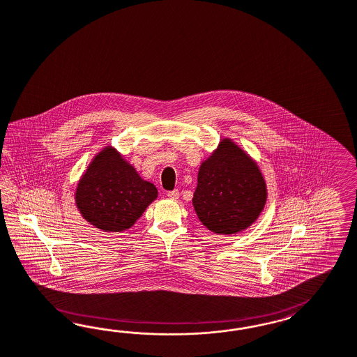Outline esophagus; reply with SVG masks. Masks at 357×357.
Segmentation results:
<instances>
[{
	"label": "esophagus",
	"mask_w": 357,
	"mask_h": 357,
	"mask_svg": "<svg viewBox=\"0 0 357 357\" xmlns=\"http://www.w3.org/2000/svg\"><path fill=\"white\" fill-rule=\"evenodd\" d=\"M167 196H169V199H172V200H176V199L179 197V191H178V190L169 191V192H167Z\"/></svg>",
	"instance_id": "34e87169"
}]
</instances>
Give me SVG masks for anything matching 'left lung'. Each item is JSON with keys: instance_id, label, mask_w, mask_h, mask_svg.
<instances>
[{"instance_id": "left-lung-1", "label": "left lung", "mask_w": 357, "mask_h": 357, "mask_svg": "<svg viewBox=\"0 0 357 357\" xmlns=\"http://www.w3.org/2000/svg\"><path fill=\"white\" fill-rule=\"evenodd\" d=\"M266 178L258 162L230 137L202 162L192 206L204 227L231 236L257 222L267 203Z\"/></svg>"}]
</instances>
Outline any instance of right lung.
<instances>
[{"label":"right lung","instance_id":"add662e5","mask_svg":"<svg viewBox=\"0 0 357 357\" xmlns=\"http://www.w3.org/2000/svg\"><path fill=\"white\" fill-rule=\"evenodd\" d=\"M158 197L154 184L112 145H105L87 165L75 191L77 209L90 225L106 233L136 224Z\"/></svg>","mask_w":357,"mask_h":357}]
</instances>
